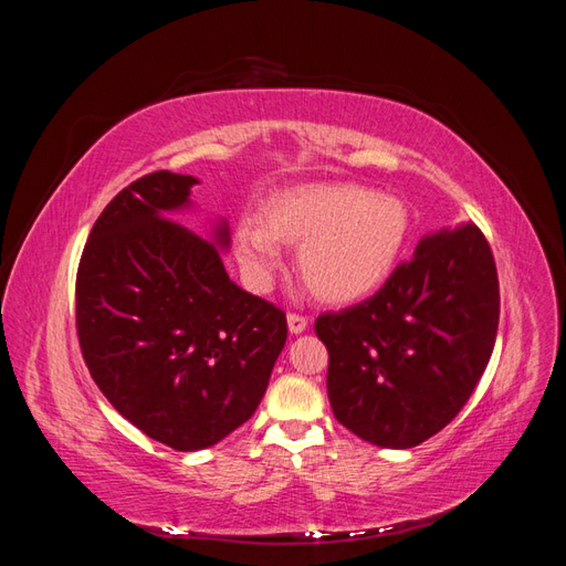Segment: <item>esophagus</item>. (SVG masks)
<instances>
[{
  "label": "esophagus",
  "instance_id": "esophagus-1",
  "mask_svg": "<svg viewBox=\"0 0 566 566\" xmlns=\"http://www.w3.org/2000/svg\"><path fill=\"white\" fill-rule=\"evenodd\" d=\"M306 325H310L306 316H302V314H287V328H290V333H293V335L304 333Z\"/></svg>",
  "mask_w": 566,
  "mask_h": 566
}]
</instances>
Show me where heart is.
<instances>
[{
    "instance_id": "heart-1",
    "label": "heart",
    "mask_w": 566,
    "mask_h": 566,
    "mask_svg": "<svg viewBox=\"0 0 566 566\" xmlns=\"http://www.w3.org/2000/svg\"><path fill=\"white\" fill-rule=\"evenodd\" d=\"M410 238V212L397 196L361 184H306L264 202V224L243 217L233 245L250 276L266 283L279 266V243L300 248V273L325 302L373 295L397 269Z\"/></svg>"
}]
</instances>
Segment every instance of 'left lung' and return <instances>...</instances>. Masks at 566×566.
I'll use <instances>...</instances> for the list:
<instances>
[{"mask_svg": "<svg viewBox=\"0 0 566 566\" xmlns=\"http://www.w3.org/2000/svg\"><path fill=\"white\" fill-rule=\"evenodd\" d=\"M499 273L474 224L424 235L373 297L316 318L337 422L413 449L468 403L499 333Z\"/></svg>", "mask_w": 566, "mask_h": 566, "instance_id": "1", "label": "left lung"}]
</instances>
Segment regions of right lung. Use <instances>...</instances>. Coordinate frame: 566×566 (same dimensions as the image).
I'll use <instances>...</instances> for the list:
<instances>
[{
    "instance_id": "obj_1",
    "label": "right lung",
    "mask_w": 566,
    "mask_h": 566,
    "mask_svg": "<svg viewBox=\"0 0 566 566\" xmlns=\"http://www.w3.org/2000/svg\"><path fill=\"white\" fill-rule=\"evenodd\" d=\"M196 177L153 172L123 188L84 245L75 283L80 349L119 416L175 451L214 447L260 406L285 345V314L238 287L212 241L169 219Z\"/></svg>"
}]
</instances>
